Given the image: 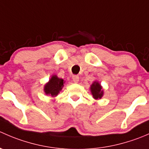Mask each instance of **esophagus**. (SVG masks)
<instances>
[{
	"label": "esophagus",
	"instance_id": "1",
	"mask_svg": "<svg viewBox=\"0 0 149 149\" xmlns=\"http://www.w3.org/2000/svg\"><path fill=\"white\" fill-rule=\"evenodd\" d=\"M72 79H73V81L74 83H78L79 81V76H77V75H73Z\"/></svg>",
	"mask_w": 149,
	"mask_h": 149
}]
</instances>
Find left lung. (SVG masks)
Instances as JSON below:
<instances>
[{
    "mask_svg": "<svg viewBox=\"0 0 149 149\" xmlns=\"http://www.w3.org/2000/svg\"><path fill=\"white\" fill-rule=\"evenodd\" d=\"M91 91L93 97L96 100L101 99L103 95V91L102 90V86L98 82H94V84L91 86Z\"/></svg>",
    "mask_w": 149,
    "mask_h": 149,
    "instance_id": "obj_1",
    "label": "left lung"
}]
</instances>
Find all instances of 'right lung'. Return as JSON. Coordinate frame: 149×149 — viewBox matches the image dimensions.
I'll return each instance as SVG.
<instances>
[{
  "mask_svg": "<svg viewBox=\"0 0 149 149\" xmlns=\"http://www.w3.org/2000/svg\"><path fill=\"white\" fill-rule=\"evenodd\" d=\"M63 79H59L56 76H52L50 80L45 86V91L46 94H49L55 97L58 94L62 87L63 86Z\"/></svg>",
  "mask_w": 149,
  "mask_h": 149,
  "instance_id": "add662e5",
  "label": "right lung"
}]
</instances>
